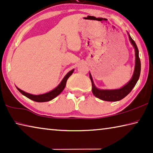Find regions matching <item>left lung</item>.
<instances>
[{"label": "left lung", "mask_w": 153, "mask_h": 153, "mask_svg": "<svg viewBox=\"0 0 153 153\" xmlns=\"http://www.w3.org/2000/svg\"><path fill=\"white\" fill-rule=\"evenodd\" d=\"M128 34L129 40H130L131 44L135 48V65L132 78L125 85L120 89H116V90H100V89H98L95 86L92 77H91L90 73V77L91 81V85H92V93L96 97L98 98L99 99L105 101H111V102L112 101H118L122 100L131 92L140 78L141 62L139 57V51H138L137 46L136 45L135 42L131 38L129 33Z\"/></svg>", "instance_id": "8db88e82"}]
</instances>
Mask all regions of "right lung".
<instances>
[{
    "mask_svg": "<svg viewBox=\"0 0 153 153\" xmlns=\"http://www.w3.org/2000/svg\"><path fill=\"white\" fill-rule=\"evenodd\" d=\"M74 70H70V71L67 73V74L65 75L64 76V78L63 79V80L62 81V82L59 83V85L55 88L54 90H53L52 91H49L48 93L46 94H39V95H33V94H29L27 92H25V91L21 90L20 89L18 88V90L20 91V92L23 94L24 96H25L26 97H27L29 99L36 101V102H48V101H50L51 100H53V98H55L56 96H57L59 94H60L61 92L64 90L65 85H66V82L68 79L71 76L72 74L73 73Z\"/></svg>",
    "mask_w": 153,
    "mask_h": 153,
    "instance_id": "add662e5",
    "label": "right lung"
}]
</instances>
